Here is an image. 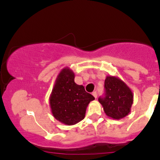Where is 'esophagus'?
I'll return each instance as SVG.
<instances>
[{"label": "esophagus", "instance_id": "1", "mask_svg": "<svg viewBox=\"0 0 160 160\" xmlns=\"http://www.w3.org/2000/svg\"><path fill=\"white\" fill-rule=\"evenodd\" d=\"M92 95H93V96L95 98H97V97H98V94H97V92H93V93H92Z\"/></svg>", "mask_w": 160, "mask_h": 160}]
</instances>
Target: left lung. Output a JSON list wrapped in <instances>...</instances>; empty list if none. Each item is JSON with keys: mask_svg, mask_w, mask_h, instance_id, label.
Wrapping results in <instances>:
<instances>
[{"mask_svg": "<svg viewBox=\"0 0 160 160\" xmlns=\"http://www.w3.org/2000/svg\"><path fill=\"white\" fill-rule=\"evenodd\" d=\"M107 116L120 120L131 112L134 94L130 88L120 78L107 76L105 80V96L99 98Z\"/></svg>", "mask_w": 160, "mask_h": 160, "instance_id": "left-lung-1", "label": "left lung"}]
</instances>
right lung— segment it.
Masks as SVG:
<instances>
[{"label": "right lung", "instance_id": "right-lung-1", "mask_svg": "<svg viewBox=\"0 0 160 160\" xmlns=\"http://www.w3.org/2000/svg\"><path fill=\"white\" fill-rule=\"evenodd\" d=\"M94 98L74 82V73L69 68L60 71L49 97V104L54 118L67 125L83 120L87 106Z\"/></svg>", "mask_w": 160, "mask_h": 160}]
</instances>
